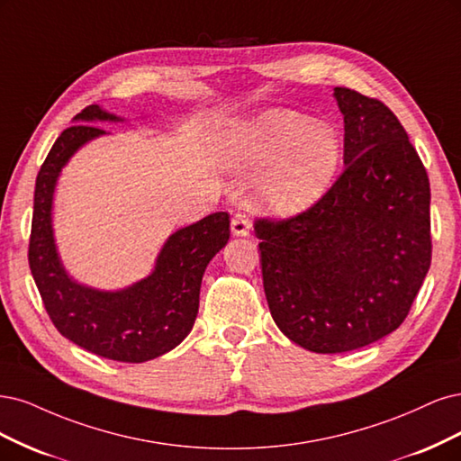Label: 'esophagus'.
<instances>
[{
  "instance_id": "1",
  "label": "esophagus",
  "mask_w": 461,
  "mask_h": 461,
  "mask_svg": "<svg viewBox=\"0 0 461 461\" xmlns=\"http://www.w3.org/2000/svg\"><path fill=\"white\" fill-rule=\"evenodd\" d=\"M231 233L235 237H247L250 233V224L243 214H235L231 220Z\"/></svg>"
}]
</instances>
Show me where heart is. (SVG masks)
I'll return each instance as SVG.
<instances>
[{"label": "heart", "instance_id": "heart-1", "mask_svg": "<svg viewBox=\"0 0 461 461\" xmlns=\"http://www.w3.org/2000/svg\"><path fill=\"white\" fill-rule=\"evenodd\" d=\"M220 165L233 176H257L255 209L274 218L310 211L333 185L343 140L335 126L289 109H266L230 124L218 138Z\"/></svg>", "mask_w": 461, "mask_h": 461}]
</instances>
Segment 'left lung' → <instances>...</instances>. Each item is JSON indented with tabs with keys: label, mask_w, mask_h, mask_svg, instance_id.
<instances>
[{
	"label": "left lung",
	"mask_w": 461,
	"mask_h": 461,
	"mask_svg": "<svg viewBox=\"0 0 461 461\" xmlns=\"http://www.w3.org/2000/svg\"><path fill=\"white\" fill-rule=\"evenodd\" d=\"M345 172L310 211L258 220L270 314L299 347L335 354L393 333L430 266L429 177L408 133L381 101L348 87Z\"/></svg>",
	"instance_id": "left-lung-1"
}]
</instances>
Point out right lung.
Wrapping results in <instances>:
<instances>
[{"label":"right lung","mask_w":461,"mask_h":461,"mask_svg":"<svg viewBox=\"0 0 461 461\" xmlns=\"http://www.w3.org/2000/svg\"><path fill=\"white\" fill-rule=\"evenodd\" d=\"M124 121L90 105L57 138L36 177L28 262L59 333L103 358L140 364L170 352L193 330L203 274L230 240V216L214 212L170 233L151 272L131 285L99 289L72 277L59 255L53 230L59 177L84 145L109 136L97 124Z\"/></svg>","instance_id":"right-lung-1"}]
</instances>
